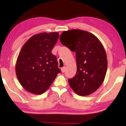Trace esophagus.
Masks as SVG:
<instances>
[{
  "mask_svg": "<svg viewBox=\"0 0 126 126\" xmlns=\"http://www.w3.org/2000/svg\"><path fill=\"white\" fill-rule=\"evenodd\" d=\"M61 72H63V73L65 72V67H63V68H61Z\"/></svg>",
  "mask_w": 126,
  "mask_h": 126,
  "instance_id": "34e87169",
  "label": "esophagus"
}]
</instances>
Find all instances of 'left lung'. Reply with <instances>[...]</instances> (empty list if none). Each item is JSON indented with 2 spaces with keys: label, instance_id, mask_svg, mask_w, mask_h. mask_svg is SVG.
<instances>
[{
  "label": "left lung",
  "instance_id": "1",
  "mask_svg": "<svg viewBox=\"0 0 126 126\" xmlns=\"http://www.w3.org/2000/svg\"><path fill=\"white\" fill-rule=\"evenodd\" d=\"M60 39L62 44L76 52L77 72L68 79L70 87L80 96L94 93L104 81L107 69L102 44L94 34L79 29L65 31Z\"/></svg>",
  "mask_w": 126,
  "mask_h": 126
}]
</instances>
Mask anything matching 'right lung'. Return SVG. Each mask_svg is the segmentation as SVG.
<instances>
[{
    "instance_id": "add662e5",
    "label": "right lung",
    "mask_w": 126,
    "mask_h": 126,
    "mask_svg": "<svg viewBox=\"0 0 126 126\" xmlns=\"http://www.w3.org/2000/svg\"><path fill=\"white\" fill-rule=\"evenodd\" d=\"M58 38L57 32H42L32 36L22 47L15 71L20 84L28 92L44 93L61 72L56 56L51 53Z\"/></svg>"
}]
</instances>
